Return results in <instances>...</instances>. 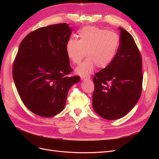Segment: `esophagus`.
Listing matches in <instances>:
<instances>
[{
  "label": "esophagus",
  "mask_w": 159,
  "mask_h": 159,
  "mask_svg": "<svg viewBox=\"0 0 159 159\" xmlns=\"http://www.w3.org/2000/svg\"><path fill=\"white\" fill-rule=\"evenodd\" d=\"M81 80H90V76H83L81 77Z\"/></svg>",
  "instance_id": "1"
}]
</instances>
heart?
<instances>
[{
  "label": "heart",
  "instance_id": "heart-1",
  "mask_svg": "<svg viewBox=\"0 0 159 159\" xmlns=\"http://www.w3.org/2000/svg\"><path fill=\"white\" fill-rule=\"evenodd\" d=\"M79 40L70 38L66 45L69 59L78 64L86 55L88 57L75 69L81 76L91 74L96 66L105 68L116 56L120 39L117 33L96 26H86L78 32Z\"/></svg>",
  "mask_w": 159,
  "mask_h": 159
}]
</instances>
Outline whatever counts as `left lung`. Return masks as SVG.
<instances>
[{
  "label": "left lung",
  "instance_id": "8db88e82",
  "mask_svg": "<svg viewBox=\"0 0 159 159\" xmlns=\"http://www.w3.org/2000/svg\"><path fill=\"white\" fill-rule=\"evenodd\" d=\"M120 44L111 63L93 79V108L99 116L114 120L126 115L142 91V58L133 36L119 27Z\"/></svg>",
  "mask_w": 159,
  "mask_h": 159
}]
</instances>
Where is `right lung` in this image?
Masks as SVG:
<instances>
[{"label":"right lung","instance_id":"obj_1","mask_svg":"<svg viewBox=\"0 0 159 159\" xmlns=\"http://www.w3.org/2000/svg\"><path fill=\"white\" fill-rule=\"evenodd\" d=\"M72 29L61 23L42 27L24 38L12 68L13 80L23 103L43 117L64 109L70 88L80 81L72 71L66 45Z\"/></svg>","mask_w":159,"mask_h":159}]
</instances>
